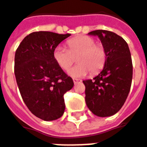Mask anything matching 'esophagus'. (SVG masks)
I'll use <instances>...</instances> for the list:
<instances>
[{"label": "esophagus", "instance_id": "esophagus-1", "mask_svg": "<svg viewBox=\"0 0 147 147\" xmlns=\"http://www.w3.org/2000/svg\"><path fill=\"white\" fill-rule=\"evenodd\" d=\"M73 80H74V84H78V83L79 82H81V80H80V79H77V78H74Z\"/></svg>", "mask_w": 147, "mask_h": 147}]
</instances>
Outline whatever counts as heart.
I'll use <instances>...</instances> for the list:
<instances>
[{
  "label": "heart",
  "instance_id": "1",
  "mask_svg": "<svg viewBox=\"0 0 147 147\" xmlns=\"http://www.w3.org/2000/svg\"><path fill=\"white\" fill-rule=\"evenodd\" d=\"M68 49L58 46L54 50L53 57L59 67L64 70L71 67L78 57V64L69 69V74L74 78H82L89 73L96 74L103 69L107 59L105 47L96 43L92 37L81 36L67 42Z\"/></svg>",
  "mask_w": 147,
  "mask_h": 147
}]
</instances>
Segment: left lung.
<instances>
[{"label": "left lung", "mask_w": 147, "mask_h": 147, "mask_svg": "<svg viewBox=\"0 0 147 147\" xmlns=\"http://www.w3.org/2000/svg\"><path fill=\"white\" fill-rule=\"evenodd\" d=\"M88 34L98 36L106 49L107 59L98 76L83 81L86 104L97 116H111L121 109L129 93L132 79L131 53L127 42L115 33L95 30Z\"/></svg>", "instance_id": "8db88e82"}]
</instances>
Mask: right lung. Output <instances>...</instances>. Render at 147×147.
<instances>
[{"label":"right lung","mask_w":147,"mask_h":147,"mask_svg":"<svg viewBox=\"0 0 147 147\" xmlns=\"http://www.w3.org/2000/svg\"><path fill=\"white\" fill-rule=\"evenodd\" d=\"M70 34L40 31L25 37L15 52V75L23 101L34 115L53 121L63 115V95L74 87L53 57L54 50Z\"/></svg>","instance_id":"right-lung-1"}]
</instances>
